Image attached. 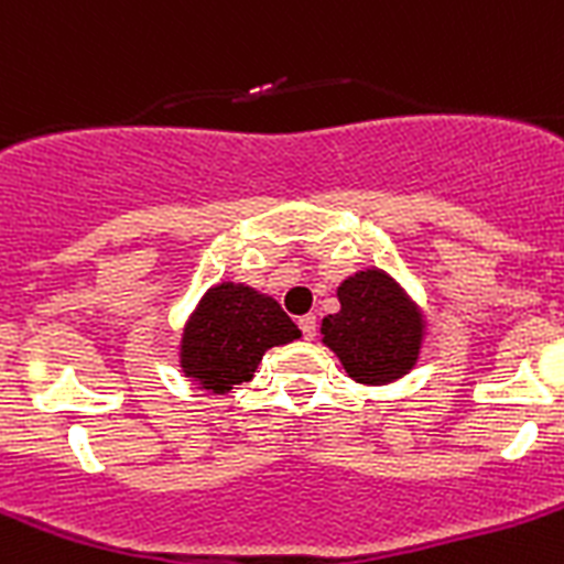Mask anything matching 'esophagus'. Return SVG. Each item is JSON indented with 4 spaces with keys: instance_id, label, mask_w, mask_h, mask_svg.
Instances as JSON below:
<instances>
[{
    "instance_id": "obj_1",
    "label": "esophagus",
    "mask_w": 564,
    "mask_h": 564,
    "mask_svg": "<svg viewBox=\"0 0 564 564\" xmlns=\"http://www.w3.org/2000/svg\"><path fill=\"white\" fill-rule=\"evenodd\" d=\"M297 325H300V330H303V336L308 338H314L316 336V316L314 314H305V316H300L297 319Z\"/></svg>"
}]
</instances>
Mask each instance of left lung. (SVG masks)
<instances>
[{"instance_id": "1", "label": "left lung", "mask_w": 564, "mask_h": 564, "mask_svg": "<svg viewBox=\"0 0 564 564\" xmlns=\"http://www.w3.org/2000/svg\"><path fill=\"white\" fill-rule=\"evenodd\" d=\"M336 314L322 319V344L364 386H386L415 366L424 344V311L388 272L360 270L338 286Z\"/></svg>"}]
</instances>
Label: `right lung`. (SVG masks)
Returning <instances> with one entry per match:
<instances>
[{
  "label": "right lung",
  "mask_w": 564,
  "mask_h": 564,
  "mask_svg": "<svg viewBox=\"0 0 564 564\" xmlns=\"http://www.w3.org/2000/svg\"><path fill=\"white\" fill-rule=\"evenodd\" d=\"M297 330L278 300L245 283L223 281L200 297L178 344L184 377L209 393H228L253 380L270 347L294 341Z\"/></svg>",
  "instance_id": "obj_1"
}]
</instances>
